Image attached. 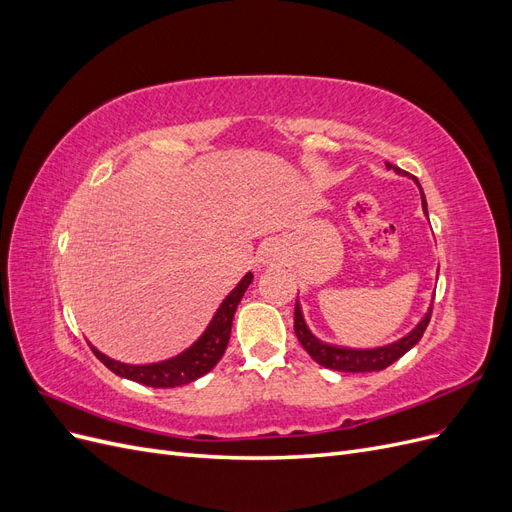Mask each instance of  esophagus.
<instances>
[{
    "instance_id": "obj_1",
    "label": "esophagus",
    "mask_w": 512,
    "mask_h": 512,
    "mask_svg": "<svg viewBox=\"0 0 512 512\" xmlns=\"http://www.w3.org/2000/svg\"><path fill=\"white\" fill-rule=\"evenodd\" d=\"M277 256V247L273 243H265V247L260 250V260L262 262H273Z\"/></svg>"
}]
</instances>
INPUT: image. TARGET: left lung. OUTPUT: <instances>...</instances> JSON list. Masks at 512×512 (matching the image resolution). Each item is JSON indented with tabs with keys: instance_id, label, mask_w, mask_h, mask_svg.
<instances>
[{
	"instance_id": "1",
	"label": "left lung",
	"mask_w": 512,
	"mask_h": 512,
	"mask_svg": "<svg viewBox=\"0 0 512 512\" xmlns=\"http://www.w3.org/2000/svg\"><path fill=\"white\" fill-rule=\"evenodd\" d=\"M386 166L393 168L395 173H399V175H406L404 170L389 164V162H386ZM416 185H418V190H421V183L416 181ZM421 198H423V211L427 215V200H425L423 190H421ZM431 309H433V303L429 305L425 318L418 322L406 337L397 339V342H393L389 346H382V348L354 350V348H339V346H331V344L320 342V339L312 331H309V327L305 324L301 305H299V299H297V305H294V333H297L299 342L307 350V354L312 356V359L316 363H320L322 367L335 369V371H350V374H363V371L386 369L391 363L401 359V356H404L410 348H414L418 342H421V337H423L427 324L431 320Z\"/></svg>"
}]
</instances>
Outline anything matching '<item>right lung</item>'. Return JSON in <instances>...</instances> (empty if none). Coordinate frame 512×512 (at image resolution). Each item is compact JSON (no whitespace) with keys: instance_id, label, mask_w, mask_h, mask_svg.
I'll use <instances>...</instances> for the list:
<instances>
[{"instance_id":"add662e5","label":"right lung","mask_w":512,"mask_h":512,"mask_svg":"<svg viewBox=\"0 0 512 512\" xmlns=\"http://www.w3.org/2000/svg\"><path fill=\"white\" fill-rule=\"evenodd\" d=\"M254 275L245 273L243 280L235 286L228 297L222 301L218 307V312L211 318L209 327L205 333L200 335L196 342L183 350L181 354L173 356V359H166L160 363H149V365H128V363H119L111 356L102 354L98 348L89 344V348L94 350L98 359L113 371V374L134 380L138 384L153 386V389H173V386H183L198 380L200 376L209 374V371L218 365V361L224 356V350L228 346L230 339V329H232V318H235L237 305L241 303L243 294L247 286L252 284Z\"/></svg>"}]
</instances>
